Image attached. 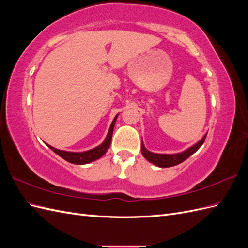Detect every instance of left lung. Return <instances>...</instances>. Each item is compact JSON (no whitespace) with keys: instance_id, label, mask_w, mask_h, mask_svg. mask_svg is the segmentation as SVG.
<instances>
[{"instance_id":"1","label":"left lung","mask_w":248,"mask_h":248,"mask_svg":"<svg viewBox=\"0 0 248 248\" xmlns=\"http://www.w3.org/2000/svg\"><path fill=\"white\" fill-rule=\"evenodd\" d=\"M205 134L203 138L200 140L198 143L195 144L194 146L189 147L188 149L186 151L180 152V154H175V155H164V154H154V152H150L145 148V146L141 141V155H144L145 159L148 160L152 164H155L159 167H170L180 164L183 161H186L188 156H191L194 152H196L205 140Z\"/></svg>"}]
</instances>
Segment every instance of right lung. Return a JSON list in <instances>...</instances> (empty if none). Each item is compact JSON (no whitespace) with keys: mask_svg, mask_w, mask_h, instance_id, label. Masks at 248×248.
I'll use <instances>...</instances> for the list:
<instances>
[{"mask_svg":"<svg viewBox=\"0 0 248 248\" xmlns=\"http://www.w3.org/2000/svg\"><path fill=\"white\" fill-rule=\"evenodd\" d=\"M116 118H117V116L114 118L112 124H110L108 133L107 135V138H105L104 141L101 145L96 147V148L84 151V152H70V151L59 150L50 145H48V147L51 150H53L56 155H59L61 157H62V159L66 160L67 162L72 163V164L83 165V164H87V163H89V162L96 161V160L100 159V157H101L109 148L110 141H112V135H113V130H114Z\"/></svg>","mask_w":248,"mask_h":248,"instance_id":"1","label":"right lung"}]
</instances>
